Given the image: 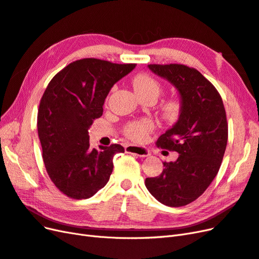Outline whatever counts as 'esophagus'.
<instances>
[{
  "instance_id": "esophagus-1",
  "label": "esophagus",
  "mask_w": 259,
  "mask_h": 259,
  "mask_svg": "<svg viewBox=\"0 0 259 259\" xmlns=\"http://www.w3.org/2000/svg\"><path fill=\"white\" fill-rule=\"evenodd\" d=\"M125 151L127 153H133V154H136L138 156H149L150 153V150L147 148L144 147H138V146H133V145H128L125 147Z\"/></svg>"
}]
</instances>
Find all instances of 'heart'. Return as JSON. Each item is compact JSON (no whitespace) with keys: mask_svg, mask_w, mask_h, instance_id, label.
I'll return each mask as SVG.
<instances>
[{"mask_svg":"<svg viewBox=\"0 0 259 259\" xmlns=\"http://www.w3.org/2000/svg\"><path fill=\"white\" fill-rule=\"evenodd\" d=\"M133 86L139 98L152 97L156 99L161 94L160 83L148 74H138L133 79ZM182 110V104L177 99H169L163 104L162 112L167 120H175ZM154 123L150 119L132 121L124 126V135L134 143H143L153 131Z\"/></svg>","mask_w":259,"mask_h":259,"instance_id":"b5f03b06","label":"heart"}]
</instances>
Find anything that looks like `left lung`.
I'll return each mask as SVG.
<instances>
[{
    "label": "left lung",
    "mask_w": 259,
    "mask_h": 259,
    "mask_svg": "<svg viewBox=\"0 0 259 259\" xmlns=\"http://www.w3.org/2000/svg\"><path fill=\"white\" fill-rule=\"evenodd\" d=\"M167 80L180 96L177 122L161 135L156 146L179 153L175 162H164L160 176L145 185L162 204L179 207L197 200L216 177L224 158L228 123L217 90L197 69L185 65H148Z\"/></svg>",
    "instance_id": "1"
}]
</instances>
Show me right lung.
<instances>
[{
	"mask_svg": "<svg viewBox=\"0 0 259 259\" xmlns=\"http://www.w3.org/2000/svg\"><path fill=\"white\" fill-rule=\"evenodd\" d=\"M96 58L71 62L55 75L40 101L37 134L46 171L67 197H93L108 183L121 145L90 147L89 128L103 115L112 86L135 68Z\"/></svg>",
	"mask_w": 259,
	"mask_h": 259,
	"instance_id": "1",
	"label": "right lung"
}]
</instances>
